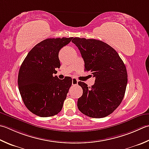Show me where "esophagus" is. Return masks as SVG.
Here are the masks:
<instances>
[{
  "label": "esophagus",
  "mask_w": 149,
  "mask_h": 149,
  "mask_svg": "<svg viewBox=\"0 0 149 149\" xmlns=\"http://www.w3.org/2000/svg\"><path fill=\"white\" fill-rule=\"evenodd\" d=\"M78 84V81L76 79L73 78L72 79V84L73 85H77Z\"/></svg>",
  "instance_id": "obj_1"
}]
</instances>
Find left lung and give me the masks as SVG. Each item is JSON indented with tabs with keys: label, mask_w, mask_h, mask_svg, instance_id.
Listing matches in <instances>:
<instances>
[{
	"label": "left lung",
	"mask_w": 149,
	"mask_h": 149,
	"mask_svg": "<svg viewBox=\"0 0 149 149\" xmlns=\"http://www.w3.org/2000/svg\"><path fill=\"white\" fill-rule=\"evenodd\" d=\"M74 43L84 62V70L95 77L91 87L78 83L83 95L78 99L77 107L84 115L101 118L110 115L119 107L124 97L127 84V72L123 61L114 49L100 40L75 37Z\"/></svg>",
	"instance_id": "8db88e82"
}]
</instances>
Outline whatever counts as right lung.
Returning a JSON list of instances; mask_svg holds the SVG:
<instances>
[{
  "instance_id": "1",
  "label": "right lung",
  "mask_w": 149,
  "mask_h": 149,
  "mask_svg": "<svg viewBox=\"0 0 149 149\" xmlns=\"http://www.w3.org/2000/svg\"><path fill=\"white\" fill-rule=\"evenodd\" d=\"M73 37L46 39L38 43L29 52L18 75L20 95L26 108L40 117L57 114L63 106L70 87L71 77L61 80L55 68L61 66L59 52Z\"/></svg>"
}]
</instances>
